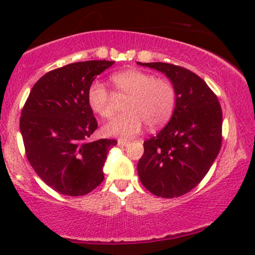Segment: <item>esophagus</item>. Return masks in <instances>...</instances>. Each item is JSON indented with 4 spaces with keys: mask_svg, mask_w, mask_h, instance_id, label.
Returning a JSON list of instances; mask_svg holds the SVG:
<instances>
[{
    "mask_svg": "<svg viewBox=\"0 0 255 255\" xmlns=\"http://www.w3.org/2000/svg\"><path fill=\"white\" fill-rule=\"evenodd\" d=\"M118 146H121V147H124V146H128V140H124V139H118Z\"/></svg>",
    "mask_w": 255,
    "mask_h": 255,
    "instance_id": "obj_1",
    "label": "esophagus"
}]
</instances>
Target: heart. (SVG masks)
<instances>
[{
  "label": "heart",
  "mask_w": 255,
  "mask_h": 255,
  "mask_svg": "<svg viewBox=\"0 0 255 255\" xmlns=\"http://www.w3.org/2000/svg\"><path fill=\"white\" fill-rule=\"evenodd\" d=\"M113 82L118 95L128 99L124 106L127 114L103 125L102 131L106 135L131 138L140 132L144 124L148 128H156L172 117L176 90L168 79L155 78L138 69H128L115 74ZM88 103L94 113L101 117L109 118L114 114L111 93L99 81L89 87Z\"/></svg>",
  "instance_id": "heart-1"
}]
</instances>
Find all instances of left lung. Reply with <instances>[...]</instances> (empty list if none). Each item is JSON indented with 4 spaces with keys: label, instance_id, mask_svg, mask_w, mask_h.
I'll return each instance as SVG.
<instances>
[{
    "label": "left lung",
    "instance_id": "1",
    "mask_svg": "<svg viewBox=\"0 0 255 255\" xmlns=\"http://www.w3.org/2000/svg\"><path fill=\"white\" fill-rule=\"evenodd\" d=\"M161 72L176 90L168 124L144 141L137 169L142 186L156 196L189 193L203 180L222 146L223 114L217 96L189 69L166 62H138Z\"/></svg>",
    "mask_w": 255,
    "mask_h": 255
}]
</instances>
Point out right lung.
<instances>
[{
	"mask_svg": "<svg viewBox=\"0 0 255 255\" xmlns=\"http://www.w3.org/2000/svg\"><path fill=\"white\" fill-rule=\"evenodd\" d=\"M115 61L89 60L53 69L34 83L20 115L26 158L47 186L67 196H82L104 179L115 139L88 141L97 128L88 103L94 80Z\"/></svg>",
	"mask_w": 255,
	"mask_h": 255,
	"instance_id": "add662e5",
	"label": "right lung"
}]
</instances>
